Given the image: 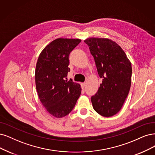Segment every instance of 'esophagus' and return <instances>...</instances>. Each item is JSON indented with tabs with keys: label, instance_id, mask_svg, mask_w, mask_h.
<instances>
[{
	"label": "esophagus",
	"instance_id": "1",
	"mask_svg": "<svg viewBox=\"0 0 155 155\" xmlns=\"http://www.w3.org/2000/svg\"><path fill=\"white\" fill-rule=\"evenodd\" d=\"M81 86L82 88H84L85 86V82H83V83H81Z\"/></svg>",
	"mask_w": 155,
	"mask_h": 155
}]
</instances>
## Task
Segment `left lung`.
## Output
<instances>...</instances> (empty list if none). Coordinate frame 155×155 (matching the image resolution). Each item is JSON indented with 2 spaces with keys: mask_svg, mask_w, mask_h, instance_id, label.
<instances>
[{
  "mask_svg": "<svg viewBox=\"0 0 155 155\" xmlns=\"http://www.w3.org/2000/svg\"><path fill=\"white\" fill-rule=\"evenodd\" d=\"M84 42L102 78L98 92L91 98L93 107L101 116L111 117L121 110L129 93L131 64L121 47L111 39L90 38Z\"/></svg>",
  "mask_w": 155,
  "mask_h": 155,
  "instance_id": "left-lung-1",
  "label": "left lung"
}]
</instances>
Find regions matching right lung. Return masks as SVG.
I'll return each mask as SVG.
<instances>
[{
  "label": "right lung",
  "instance_id": "add662e5",
  "mask_svg": "<svg viewBox=\"0 0 155 155\" xmlns=\"http://www.w3.org/2000/svg\"><path fill=\"white\" fill-rule=\"evenodd\" d=\"M81 41L80 39H56L42 50L36 63L39 98L45 110L57 118L68 115L81 94L80 84L66 78L70 70L69 55Z\"/></svg>",
  "mask_w": 155,
  "mask_h": 155
}]
</instances>
